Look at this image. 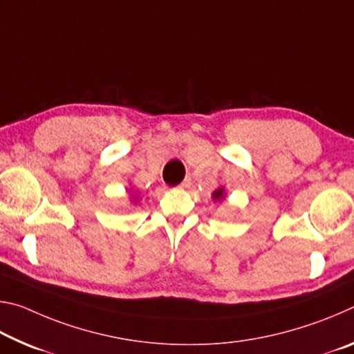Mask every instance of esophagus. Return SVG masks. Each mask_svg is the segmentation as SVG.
Returning <instances> with one entry per match:
<instances>
[{
  "label": "esophagus",
  "instance_id": "esophagus-1",
  "mask_svg": "<svg viewBox=\"0 0 354 354\" xmlns=\"http://www.w3.org/2000/svg\"><path fill=\"white\" fill-rule=\"evenodd\" d=\"M189 185H190V179L187 178V179H184V181H183L181 184H179V185H178V187H179V189H187V187H189Z\"/></svg>",
  "mask_w": 354,
  "mask_h": 354
}]
</instances>
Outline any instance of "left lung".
<instances>
[{
  "mask_svg": "<svg viewBox=\"0 0 354 354\" xmlns=\"http://www.w3.org/2000/svg\"><path fill=\"white\" fill-rule=\"evenodd\" d=\"M223 187H220V189H217V190H215L214 192V194H212V198L214 200H217V201H220L221 198H223Z\"/></svg>",
  "mask_w": 354,
  "mask_h": 354,
  "instance_id": "1",
  "label": "left lung"
}]
</instances>
